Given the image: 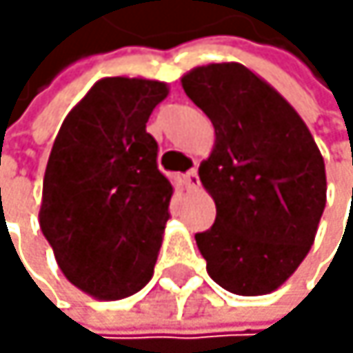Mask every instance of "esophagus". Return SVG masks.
Segmentation results:
<instances>
[{
    "mask_svg": "<svg viewBox=\"0 0 353 353\" xmlns=\"http://www.w3.org/2000/svg\"><path fill=\"white\" fill-rule=\"evenodd\" d=\"M184 184H186V188L188 190H196L199 188V173H196V169H190L186 175H184Z\"/></svg>",
    "mask_w": 353,
    "mask_h": 353,
    "instance_id": "obj_1",
    "label": "esophagus"
}]
</instances>
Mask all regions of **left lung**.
<instances>
[{"instance_id":"obj_1","label":"left lung","mask_w":353,"mask_h":353,"mask_svg":"<svg viewBox=\"0 0 353 353\" xmlns=\"http://www.w3.org/2000/svg\"><path fill=\"white\" fill-rule=\"evenodd\" d=\"M182 88L216 133L199 167L216 222L194 235L208 273L233 294H269L314 245L326 205L322 152L299 112L241 63L194 67Z\"/></svg>"}]
</instances>
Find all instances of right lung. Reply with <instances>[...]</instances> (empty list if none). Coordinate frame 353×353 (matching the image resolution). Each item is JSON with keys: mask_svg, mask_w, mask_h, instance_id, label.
<instances>
[{"mask_svg": "<svg viewBox=\"0 0 353 353\" xmlns=\"http://www.w3.org/2000/svg\"><path fill=\"white\" fill-rule=\"evenodd\" d=\"M167 94L159 80L103 78L52 143L39 228L63 275L99 301L127 299L154 273L173 186L145 123Z\"/></svg>", "mask_w": 353, "mask_h": 353, "instance_id": "obj_1", "label": "right lung"}]
</instances>
